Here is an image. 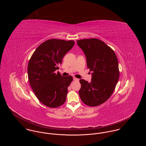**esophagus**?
Masks as SVG:
<instances>
[{
	"label": "esophagus",
	"mask_w": 146,
	"mask_h": 146,
	"mask_svg": "<svg viewBox=\"0 0 146 146\" xmlns=\"http://www.w3.org/2000/svg\"><path fill=\"white\" fill-rule=\"evenodd\" d=\"M73 80H74V81H76V82L79 81V79H78V78H75V77L73 78Z\"/></svg>",
	"instance_id": "esophagus-1"
}]
</instances>
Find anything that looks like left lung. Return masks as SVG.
I'll return each instance as SVG.
<instances>
[{
  "mask_svg": "<svg viewBox=\"0 0 146 146\" xmlns=\"http://www.w3.org/2000/svg\"><path fill=\"white\" fill-rule=\"evenodd\" d=\"M90 69L91 82L80 79L79 95L84 103L95 107L104 104L113 94L119 78L118 61L115 52L104 42L96 38L77 40Z\"/></svg>",
  "mask_w": 146,
  "mask_h": 146,
  "instance_id": "obj_1",
  "label": "left lung"
}]
</instances>
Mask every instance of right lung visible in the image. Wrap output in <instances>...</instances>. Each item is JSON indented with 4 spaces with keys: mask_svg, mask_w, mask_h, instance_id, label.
<instances>
[{
    "mask_svg": "<svg viewBox=\"0 0 146 146\" xmlns=\"http://www.w3.org/2000/svg\"><path fill=\"white\" fill-rule=\"evenodd\" d=\"M74 45L73 40L51 39L43 42L35 50L28 64L29 82L36 97L42 104L56 108L66 101L70 76H62L57 66Z\"/></svg>",
    "mask_w": 146,
    "mask_h": 146,
    "instance_id": "add662e5",
    "label": "right lung"
}]
</instances>
